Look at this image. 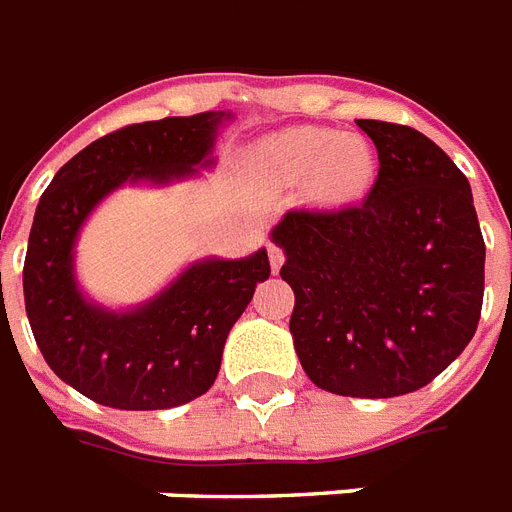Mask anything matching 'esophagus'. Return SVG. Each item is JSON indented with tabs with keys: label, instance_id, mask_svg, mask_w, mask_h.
<instances>
[{
	"label": "esophagus",
	"instance_id": "esophagus-1",
	"mask_svg": "<svg viewBox=\"0 0 512 512\" xmlns=\"http://www.w3.org/2000/svg\"><path fill=\"white\" fill-rule=\"evenodd\" d=\"M268 257H271L273 271H279L281 263H284V249L279 244H268Z\"/></svg>",
	"mask_w": 512,
	"mask_h": 512
}]
</instances>
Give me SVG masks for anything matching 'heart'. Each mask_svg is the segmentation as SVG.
Instances as JSON below:
<instances>
[{"mask_svg": "<svg viewBox=\"0 0 512 512\" xmlns=\"http://www.w3.org/2000/svg\"><path fill=\"white\" fill-rule=\"evenodd\" d=\"M268 170L284 180L303 183L316 177L327 199H345L369 177V156L356 138L337 135L324 127H295L273 135L260 148Z\"/></svg>", "mask_w": 512, "mask_h": 512, "instance_id": "b5f03b06", "label": "heart"}]
</instances>
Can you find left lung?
Returning a JSON list of instances; mask_svg holds the SVG:
<instances>
[{
	"instance_id": "1",
	"label": "left lung",
	"mask_w": 512,
	"mask_h": 512,
	"mask_svg": "<svg viewBox=\"0 0 512 512\" xmlns=\"http://www.w3.org/2000/svg\"><path fill=\"white\" fill-rule=\"evenodd\" d=\"M380 170L358 204L292 209L273 228L295 292L289 332L321 390L390 398L425 388L473 340L486 244L460 167L406 124L356 119Z\"/></svg>"
}]
</instances>
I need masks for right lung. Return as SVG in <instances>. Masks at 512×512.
Here are the masks:
<instances>
[{"mask_svg":"<svg viewBox=\"0 0 512 512\" xmlns=\"http://www.w3.org/2000/svg\"><path fill=\"white\" fill-rule=\"evenodd\" d=\"M223 119L209 111L108 132L63 164L39 199L23 263L28 324L52 372L95 404L148 412L207 393L225 337L271 276L265 249L244 260H204L130 313L87 303L74 281L71 249L95 204L127 180L193 175L196 164L212 162Z\"/></svg>","mask_w":512,"mask_h":512,"instance_id":"right-lung-1","label":"right lung"}]
</instances>
